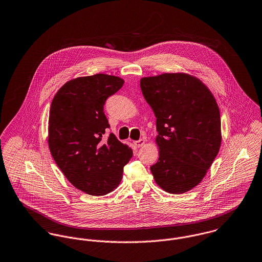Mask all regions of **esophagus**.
Instances as JSON below:
<instances>
[{"mask_svg": "<svg viewBox=\"0 0 262 262\" xmlns=\"http://www.w3.org/2000/svg\"><path fill=\"white\" fill-rule=\"evenodd\" d=\"M145 139H139V140H137V141H134V144H135V146H137V147H142L143 145L145 144Z\"/></svg>", "mask_w": 262, "mask_h": 262, "instance_id": "esophagus-1", "label": "esophagus"}]
</instances>
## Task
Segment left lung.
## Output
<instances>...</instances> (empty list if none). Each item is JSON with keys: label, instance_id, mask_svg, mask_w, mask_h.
Returning a JSON list of instances; mask_svg holds the SVG:
<instances>
[{"label": "left lung", "instance_id": "8db88e82", "mask_svg": "<svg viewBox=\"0 0 262 262\" xmlns=\"http://www.w3.org/2000/svg\"><path fill=\"white\" fill-rule=\"evenodd\" d=\"M143 96L156 117L159 159L150 167L169 193L191 190L213 163L221 144L220 113L214 97L186 74L143 78Z\"/></svg>", "mask_w": 262, "mask_h": 262}]
</instances>
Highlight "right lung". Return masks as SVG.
Wrapping results in <instances>:
<instances>
[{"mask_svg":"<svg viewBox=\"0 0 262 262\" xmlns=\"http://www.w3.org/2000/svg\"><path fill=\"white\" fill-rule=\"evenodd\" d=\"M115 76L96 74L67 82L49 114V148L56 164L79 190L105 195L116 188L132 150L110 134L104 105L123 86Z\"/></svg>","mask_w":262,"mask_h":262,"instance_id":"right-lung-1","label":"right lung"}]
</instances>
